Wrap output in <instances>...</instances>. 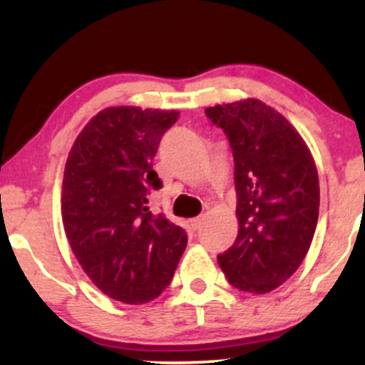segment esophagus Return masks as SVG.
I'll return each instance as SVG.
<instances>
[{
    "label": "esophagus",
    "mask_w": 365,
    "mask_h": 365,
    "mask_svg": "<svg viewBox=\"0 0 365 365\" xmlns=\"http://www.w3.org/2000/svg\"><path fill=\"white\" fill-rule=\"evenodd\" d=\"M200 225H202V217H194V220H190V226L194 230H199Z\"/></svg>",
    "instance_id": "1"
}]
</instances>
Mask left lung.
Segmentation results:
<instances>
[{
    "label": "left lung",
    "mask_w": 365,
    "mask_h": 365,
    "mask_svg": "<svg viewBox=\"0 0 365 365\" xmlns=\"http://www.w3.org/2000/svg\"><path fill=\"white\" fill-rule=\"evenodd\" d=\"M235 161V244L217 262L242 292H273L299 269L319 216V177L297 128L259 99L206 108Z\"/></svg>",
    "instance_id": "1"
}]
</instances>
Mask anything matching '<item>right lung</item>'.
Returning <instances> with one entry per match:
<instances>
[{"mask_svg": "<svg viewBox=\"0 0 365 365\" xmlns=\"http://www.w3.org/2000/svg\"><path fill=\"white\" fill-rule=\"evenodd\" d=\"M180 111L111 106L75 139L63 173L61 217L91 282L110 299L145 304L168 287L187 233L149 209L161 137Z\"/></svg>", "mask_w": 365, "mask_h": 365, "instance_id": "add662e5", "label": "right lung"}]
</instances>
